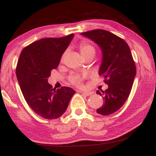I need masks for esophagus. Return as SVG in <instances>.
<instances>
[{
	"mask_svg": "<svg viewBox=\"0 0 156 156\" xmlns=\"http://www.w3.org/2000/svg\"><path fill=\"white\" fill-rule=\"evenodd\" d=\"M82 94L85 95L86 96H89L92 94V92H82Z\"/></svg>",
	"mask_w": 156,
	"mask_h": 156,
	"instance_id": "1",
	"label": "esophagus"
}]
</instances>
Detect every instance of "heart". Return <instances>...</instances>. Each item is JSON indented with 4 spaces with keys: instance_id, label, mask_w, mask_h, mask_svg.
I'll list each match as a JSON object with an SVG mask.
<instances>
[{
    "instance_id": "obj_1",
    "label": "heart",
    "mask_w": 156,
    "mask_h": 156,
    "mask_svg": "<svg viewBox=\"0 0 156 156\" xmlns=\"http://www.w3.org/2000/svg\"><path fill=\"white\" fill-rule=\"evenodd\" d=\"M79 48H80L81 54H82L84 58L88 55L94 56L96 53V49L94 46L91 45V44L87 42V41H82L79 45ZM66 53H67V51L64 52L62 55V60H64V58H65ZM84 77H85L84 75H81V74L79 73H74L70 76L69 80L73 85L78 87H83V80Z\"/></svg>"
}]
</instances>
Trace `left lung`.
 <instances>
[{"label":"left lung","instance_id":"1","mask_svg":"<svg viewBox=\"0 0 156 156\" xmlns=\"http://www.w3.org/2000/svg\"><path fill=\"white\" fill-rule=\"evenodd\" d=\"M81 34L94 41L102 51V63L98 73L108 88L96 91L104 101L96 112L102 115H111L122 107L131 91L136 75L132 53L123 39L105 30H93Z\"/></svg>","mask_w":156,"mask_h":156}]
</instances>
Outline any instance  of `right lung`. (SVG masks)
<instances>
[{"label":"right lung","mask_w":156,"mask_h":156,"mask_svg":"<svg viewBox=\"0 0 156 156\" xmlns=\"http://www.w3.org/2000/svg\"><path fill=\"white\" fill-rule=\"evenodd\" d=\"M73 35L39 39L25 47L19 56L16 73L22 94L31 109L44 119L61 117L75 94L72 88L56 90L48 83Z\"/></svg>","instance_id":"add662e5"}]
</instances>
